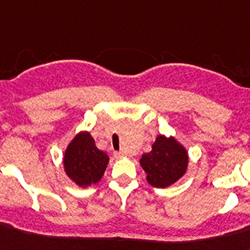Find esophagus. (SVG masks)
Segmentation results:
<instances>
[{"label": "esophagus", "instance_id": "esophagus-1", "mask_svg": "<svg viewBox=\"0 0 250 250\" xmlns=\"http://www.w3.org/2000/svg\"><path fill=\"white\" fill-rule=\"evenodd\" d=\"M113 156H115L116 158H121L124 157V153L123 152H113Z\"/></svg>", "mask_w": 250, "mask_h": 250}]
</instances>
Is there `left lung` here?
<instances>
[{
	"label": "left lung",
	"mask_w": 250,
	"mask_h": 250,
	"mask_svg": "<svg viewBox=\"0 0 250 250\" xmlns=\"http://www.w3.org/2000/svg\"><path fill=\"white\" fill-rule=\"evenodd\" d=\"M140 165L147 172V181L156 188H166L174 184L185 174L188 153L185 148L174 138L157 137L149 153H144Z\"/></svg>",
	"instance_id": "8db88e82"
}]
</instances>
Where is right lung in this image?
<instances>
[{"mask_svg": "<svg viewBox=\"0 0 250 250\" xmlns=\"http://www.w3.org/2000/svg\"><path fill=\"white\" fill-rule=\"evenodd\" d=\"M108 156L96 147L89 133H80L69 144L63 157L67 176L79 187H89L101 180L104 174Z\"/></svg>", "mask_w": 250, "mask_h": 250, "instance_id": "1", "label": "right lung"}]
</instances>
